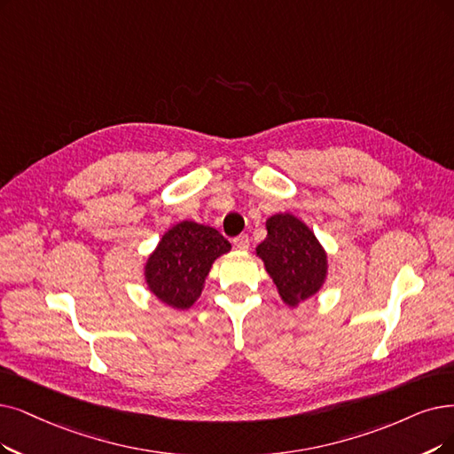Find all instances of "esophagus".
Masks as SVG:
<instances>
[{
  "label": "esophagus",
  "mask_w": 454,
  "mask_h": 454,
  "mask_svg": "<svg viewBox=\"0 0 454 454\" xmlns=\"http://www.w3.org/2000/svg\"><path fill=\"white\" fill-rule=\"evenodd\" d=\"M232 244H234V247H239V249H247L249 247V237H247V234H240V237L232 240Z\"/></svg>",
  "instance_id": "esophagus-1"
}]
</instances>
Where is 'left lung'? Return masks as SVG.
Listing matches in <instances>:
<instances>
[{
    "label": "left lung",
    "instance_id": "left-lung-1",
    "mask_svg": "<svg viewBox=\"0 0 454 454\" xmlns=\"http://www.w3.org/2000/svg\"><path fill=\"white\" fill-rule=\"evenodd\" d=\"M268 237L257 247L281 298L296 305L318 293L325 279V253L315 234L293 214H276L266 222Z\"/></svg>",
    "mask_w": 454,
    "mask_h": 454
}]
</instances>
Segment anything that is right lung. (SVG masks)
<instances>
[{
  "label": "right lung",
  "instance_id": "obj_1",
  "mask_svg": "<svg viewBox=\"0 0 454 454\" xmlns=\"http://www.w3.org/2000/svg\"><path fill=\"white\" fill-rule=\"evenodd\" d=\"M231 249L227 239L207 225L180 222L161 237L145 266L147 285L161 301L188 309L201 296L212 262Z\"/></svg>",
  "mask_w": 454,
  "mask_h": 454
}]
</instances>
